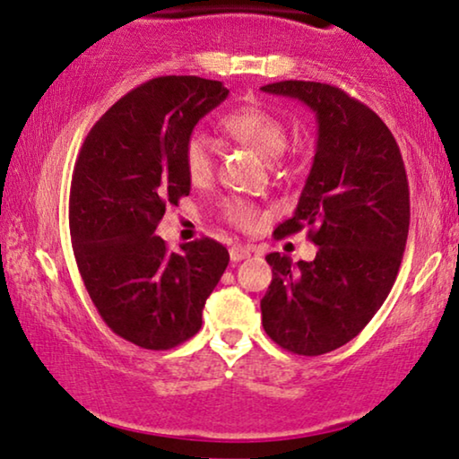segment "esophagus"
Wrapping results in <instances>:
<instances>
[{"instance_id":"1","label":"esophagus","mask_w":459,"mask_h":459,"mask_svg":"<svg viewBox=\"0 0 459 459\" xmlns=\"http://www.w3.org/2000/svg\"><path fill=\"white\" fill-rule=\"evenodd\" d=\"M229 254H230L232 262H241V260H245V257H249L251 251H249V247H243V245H232Z\"/></svg>"}]
</instances>
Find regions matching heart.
I'll return each mask as SVG.
<instances>
[{
    "label": "heart",
    "instance_id": "1",
    "mask_svg": "<svg viewBox=\"0 0 459 459\" xmlns=\"http://www.w3.org/2000/svg\"><path fill=\"white\" fill-rule=\"evenodd\" d=\"M222 128L232 139L254 147L264 158H279L289 141L287 122L264 106H241L222 116ZM185 168L193 183H204L214 170V150L208 134L202 131L191 133L185 141ZM224 218L235 227L251 230L260 224L262 216L254 205L243 199H229L222 205Z\"/></svg>",
    "mask_w": 459,
    "mask_h": 459
}]
</instances>
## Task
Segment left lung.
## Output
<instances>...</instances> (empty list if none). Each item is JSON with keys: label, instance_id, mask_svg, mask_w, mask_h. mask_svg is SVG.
<instances>
[{"label": "left lung", "instance_id": "1", "mask_svg": "<svg viewBox=\"0 0 459 459\" xmlns=\"http://www.w3.org/2000/svg\"><path fill=\"white\" fill-rule=\"evenodd\" d=\"M262 91L306 103L318 141L295 214L276 237L314 227L312 262L268 254L273 282L262 299L264 331L297 356L350 343L397 279L410 229V189L399 145L370 108L339 87L281 81Z\"/></svg>", "mask_w": 459, "mask_h": 459}]
</instances>
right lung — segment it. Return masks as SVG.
Instances as JSON below:
<instances>
[{
	"label": "right lung",
	"mask_w": 459,
	"mask_h": 459,
	"mask_svg": "<svg viewBox=\"0 0 459 459\" xmlns=\"http://www.w3.org/2000/svg\"><path fill=\"white\" fill-rule=\"evenodd\" d=\"M221 81L158 76L95 122L70 185L76 266L103 322L143 350H172L202 328L210 293L229 266L214 238L168 251L156 235L168 205L189 195L185 141L227 100Z\"/></svg>",
	"instance_id": "1"
}]
</instances>
